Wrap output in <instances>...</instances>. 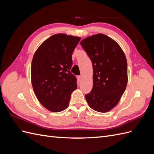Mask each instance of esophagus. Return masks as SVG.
Masks as SVG:
<instances>
[{"instance_id":"obj_1","label":"esophagus","mask_w":154,"mask_h":154,"mask_svg":"<svg viewBox=\"0 0 154 154\" xmlns=\"http://www.w3.org/2000/svg\"><path fill=\"white\" fill-rule=\"evenodd\" d=\"M78 81L80 82L82 81V76H78Z\"/></svg>"}]
</instances>
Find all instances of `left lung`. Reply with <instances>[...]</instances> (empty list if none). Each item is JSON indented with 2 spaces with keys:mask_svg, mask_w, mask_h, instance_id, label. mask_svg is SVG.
<instances>
[{
  "mask_svg": "<svg viewBox=\"0 0 154 154\" xmlns=\"http://www.w3.org/2000/svg\"><path fill=\"white\" fill-rule=\"evenodd\" d=\"M93 67V87L85 94L91 108L106 112L117 105L127 85V62L123 50L103 34L88 37L80 42Z\"/></svg>",
  "mask_w": 154,
  "mask_h": 154,
  "instance_id": "8db88e82",
  "label": "left lung"
}]
</instances>
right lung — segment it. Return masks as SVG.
Listing matches in <instances>:
<instances>
[{
	"instance_id": "1",
	"label": "right lung",
	"mask_w": 154,
	"mask_h": 154,
	"mask_svg": "<svg viewBox=\"0 0 154 154\" xmlns=\"http://www.w3.org/2000/svg\"><path fill=\"white\" fill-rule=\"evenodd\" d=\"M80 37L57 34L35 52L31 62V83L37 99L50 111L67 108L77 79L71 72L72 54Z\"/></svg>"
}]
</instances>
